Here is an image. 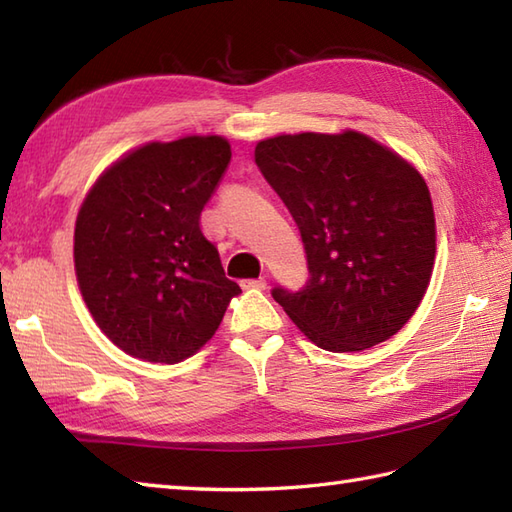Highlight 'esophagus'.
Listing matches in <instances>:
<instances>
[{
	"instance_id": "obj_1",
	"label": "esophagus",
	"mask_w": 512,
	"mask_h": 512,
	"mask_svg": "<svg viewBox=\"0 0 512 512\" xmlns=\"http://www.w3.org/2000/svg\"><path fill=\"white\" fill-rule=\"evenodd\" d=\"M242 288L244 290H264L266 288V279H244L242 281Z\"/></svg>"
}]
</instances>
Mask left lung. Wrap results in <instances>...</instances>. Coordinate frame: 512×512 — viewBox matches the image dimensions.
<instances>
[{
    "label": "left lung",
    "mask_w": 512,
    "mask_h": 512,
    "mask_svg": "<svg viewBox=\"0 0 512 512\" xmlns=\"http://www.w3.org/2000/svg\"><path fill=\"white\" fill-rule=\"evenodd\" d=\"M255 162L295 217L310 270L306 288H275V301L321 350L391 339L418 310L436 259L420 171L354 129L259 140Z\"/></svg>",
    "instance_id": "1"
}]
</instances>
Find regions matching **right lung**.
I'll return each mask as SVG.
<instances>
[{"label":"right lung","mask_w":512,"mask_h":512,"mask_svg":"<svg viewBox=\"0 0 512 512\" xmlns=\"http://www.w3.org/2000/svg\"><path fill=\"white\" fill-rule=\"evenodd\" d=\"M228 162L222 136L147 143L105 169L85 195L74 226L76 281L96 325L125 354L184 361L242 292L200 231Z\"/></svg>","instance_id":"1"}]
</instances>
